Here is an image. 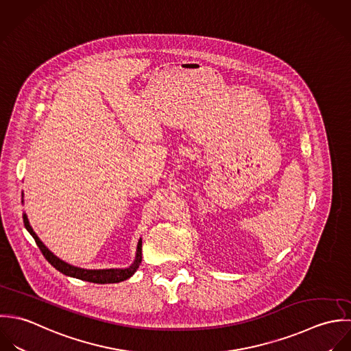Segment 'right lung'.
<instances>
[{
  "label": "right lung",
  "mask_w": 351,
  "mask_h": 351,
  "mask_svg": "<svg viewBox=\"0 0 351 351\" xmlns=\"http://www.w3.org/2000/svg\"><path fill=\"white\" fill-rule=\"evenodd\" d=\"M23 221H24V226L27 228V230L31 233V236L34 237L35 243L38 244L39 250L42 251L43 256L47 259V262L56 267L60 273L69 276L77 280H86V282H93V283H118L122 280H126L130 278L140 267L141 261H142V239L138 240L137 244V254H136V261L133 262V265L128 269H107V270H86V269H80L75 266H71L69 263L61 261L60 258H57L38 237V234L34 232L32 226L29 225V221L27 218V214H23Z\"/></svg>",
  "instance_id": "right-lung-1"
}]
</instances>
